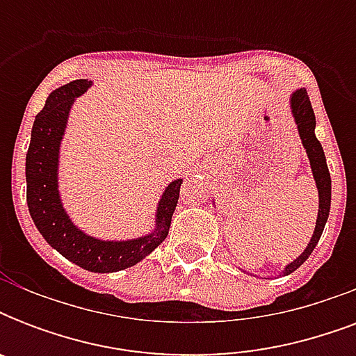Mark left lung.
I'll return each instance as SVG.
<instances>
[{
	"instance_id": "8db88e82",
	"label": "left lung",
	"mask_w": 356,
	"mask_h": 356,
	"mask_svg": "<svg viewBox=\"0 0 356 356\" xmlns=\"http://www.w3.org/2000/svg\"><path fill=\"white\" fill-rule=\"evenodd\" d=\"M290 108H292V116L296 120V125H298L299 136H301V142H303V147L307 151V156L310 161V168H312V175H314L316 188H318V197H320V209H318V220H316L314 234L310 238L309 245L305 248V251L299 254L298 259L290 262L288 266H284V270L281 271L282 275H288L303 264L305 260L309 259L310 253L314 251V248L320 242L321 233H323V227H325L327 218H329V211H331V173H329V168H327L325 153H323V147H321L320 140L316 138L314 129H316V116L314 111H312V105H310L309 94L307 90H296L290 96Z\"/></svg>"
}]
</instances>
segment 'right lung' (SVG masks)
I'll use <instances>...</instances> for the list:
<instances>
[{
    "label": "right lung",
    "mask_w": 356,
    "mask_h": 356,
    "mask_svg": "<svg viewBox=\"0 0 356 356\" xmlns=\"http://www.w3.org/2000/svg\"><path fill=\"white\" fill-rule=\"evenodd\" d=\"M92 81L77 79L53 90L36 114L25 156L27 207L46 242L70 262L96 273H111L138 264L168 236L183 179L168 184L156 205L155 229L133 240H99L83 233L64 211L58 192V153L75 97L85 94Z\"/></svg>",
    "instance_id": "add662e5"
}]
</instances>
